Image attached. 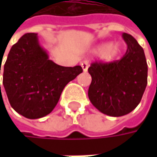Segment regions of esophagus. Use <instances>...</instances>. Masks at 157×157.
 Segmentation results:
<instances>
[{
	"mask_svg": "<svg viewBox=\"0 0 157 157\" xmlns=\"http://www.w3.org/2000/svg\"><path fill=\"white\" fill-rule=\"evenodd\" d=\"M81 66H82L83 72H87L88 67H89V63L88 62H82V63H81Z\"/></svg>",
	"mask_w": 157,
	"mask_h": 157,
	"instance_id": "obj_1",
	"label": "esophagus"
}]
</instances>
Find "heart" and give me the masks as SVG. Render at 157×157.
<instances>
[{
    "label": "heart",
    "instance_id": "1",
    "mask_svg": "<svg viewBox=\"0 0 157 157\" xmlns=\"http://www.w3.org/2000/svg\"><path fill=\"white\" fill-rule=\"evenodd\" d=\"M94 52L100 53L101 57L105 62H113L117 59L122 52V47L119 44L103 43L94 49Z\"/></svg>",
    "mask_w": 157,
    "mask_h": 157
}]
</instances>
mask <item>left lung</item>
<instances>
[{"instance_id":"8db88e82","label":"left lung","mask_w":157,"mask_h":157,"mask_svg":"<svg viewBox=\"0 0 157 157\" xmlns=\"http://www.w3.org/2000/svg\"><path fill=\"white\" fill-rule=\"evenodd\" d=\"M125 54L113 63H94L88 68L92 82L88 97L101 113L118 117L131 113L140 103L147 85V63L137 41L124 33Z\"/></svg>"}]
</instances>
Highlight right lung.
<instances>
[{"label":"right lung","instance_id":"add662e5","mask_svg":"<svg viewBox=\"0 0 157 157\" xmlns=\"http://www.w3.org/2000/svg\"><path fill=\"white\" fill-rule=\"evenodd\" d=\"M2 72L12 107L26 118L38 119L53 110L65 85L82 69L56 64L40 45L37 33H26L11 48Z\"/></svg>","mask_w":157,"mask_h":157}]
</instances>
